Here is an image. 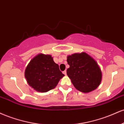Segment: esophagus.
<instances>
[{"label": "esophagus", "instance_id": "1", "mask_svg": "<svg viewBox=\"0 0 124 124\" xmlns=\"http://www.w3.org/2000/svg\"><path fill=\"white\" fill-rule=\"evenodd\" d=\"M62 73H63L65 75H67V71H62Z\"/></svg>", "mask_w": 124, "mask_h": 124}]
</instances>
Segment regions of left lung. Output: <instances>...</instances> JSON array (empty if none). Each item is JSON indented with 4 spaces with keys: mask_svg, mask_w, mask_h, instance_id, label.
Masks as SVG:
<instances>
[{
    "mask_svg": "<svg viewBox=\"0 0 124 124\" xmlns=\"http://www.w3.org/2000/svg\"><path fill=\"white\" fill-rule=\"evenodd\" d=\"M67 74L77 90L88 93L96 89L101 80V72L96 61L86 53H75L67 60Z\"/></svg>",
    "mask_w": 124,
    "mask_h": 124,
    "instance_id": "obj_1",
    "label": "left lung"
}]
</instances>
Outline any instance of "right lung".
I'll return each instance as SVG.
<instances>
[{
	"instance_id": "add662e5",
	"label": "right lung",
	"mask_w": 124,
	"mask_h": 124,
	"mask_svg": "<svg viewBox=\"0 0 124 124\" xmlns=\"http://www.w3.org/2000/svg\"><path fill=\"white\" fill-rule=\"evenodd\" d=\"M64 76L52 56L43 54H39L32 59L25 71L29 85L39 92L53 89Z\"/></svg>"
}]
</instances>
